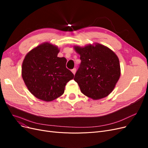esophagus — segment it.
Listing matches in <instances>:
<instances>
[{
    "label": "esophagus",
    "instance_id": "obj_1",
    "mask_svg": "<svg viewBox=\"0 0 148 148\" xmlns=\"http://www.w3.org/2000/svg\"><path fill=\"white\" fill-rule=\"evenodd\" d=\"M71 71H72V73H73L74 74H75V72H76V68L73 69L71 70Z\"/></svg>",
    "mask_w": 148,
    "mask_h": 148
}]
</instances>
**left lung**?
<instances>
[{"instance_id":"1","label":"left lung","mask_w":148,"mask_h":148,"mask_svg":"<svg viewBox=\"0 0 148 148\" xmlns=\"http://www.w3.org/2000/svg\"><path fill=\"white\" fill-rule=\"evenodd\" d=\"M81 64L74 80L83 94L92 99L105 98L113 91L121 75L119 60L107 47L99 43L74 46Z\"/></svg>"}]
</instances>
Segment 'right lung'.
Here are the masks:
<instances>
[{
  "label": "right lung",
  "instance_id": "obj_1",
  "mask_svg": "<svg viewBox=\"0 0 148 148\" xmlns=\"http://www.w3.org/2000/svg\"><path fill=\"white\" fill-rule=\"evenodd\" d=\"M59 49L44 42L31 50L23 60L21 76L30 92L50 102L64 94L66 84L74 74L66 68V59L59 58Z\"/></svg>",
  "mask_w": 148,
  "mask_h": 148
}]
</instances>
